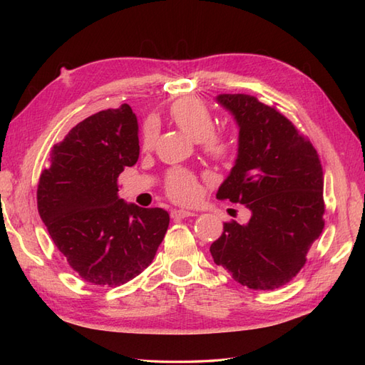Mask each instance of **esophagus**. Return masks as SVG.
I'll return each mask as SVG.
<instances>
[{"label":"esophagus","instance_id":"obj_1","mask_svg":"<svg viewBox=\"0 0 365 365\" xmlns=\"http://www.w3.org/2000/svg\"><path fill=\"white\" fill-rule=\"evenodd\" d=\"M190 216H196V213L189 212V210H173L172 212L173 219H182V217H190Z\"/></svg>","mask_w":365,"mask_h":365}]
</instances>
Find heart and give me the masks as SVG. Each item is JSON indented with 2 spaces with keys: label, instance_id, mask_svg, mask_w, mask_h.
<instances>
[{
  "label": "heart",
  "instance_id": "b5f03b06",
  "mask_svg": "<svg viewBox=\"0 0 365 365\" xmlns=\"http://www.w3.org/2000/svg\"><path fill=\"white\" fill-rule=\"evenodd\" d=\"M170 118L190 138L201 141L207 157L227 161L235 152V145L225 132L215 130V117L208 106L197 97H182L170 106ZM155 143V126L148 121L143 129L141 149L149 150ZM197 178L185 169H172L165 176V193L176 202H192L197 196Z\"/></svg>",
  "mask_w": 365,
  "mask_h": 365
}]
</instances>
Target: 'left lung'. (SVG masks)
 Masks as SVG:
<instances>
[{
  "instance_id": "1",
  "label": "left lung",
  "mask_w": 365,
  "mask_h": 365,
  "mask_svg": "<svg viewBox=\"0 0 365 365\" xmlns=\"http://www.w3.org/2000/svg\"><path fill=\"white\" fill-rule=\"evenodd\" d=\"M217 102L237 121L239 153L216 197L245 204L251 219L245 225L224 222L210 252L242 286L277 289L300 272L323 233L322 161L277 106L248 94H220Z\"/></svg>"
}]
</instances>
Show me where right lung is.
<instances>
[{
  "label": "right lung",
  "instance_id": "1",
  "mask_svg": "<svg viewBox=\"0 0 365 365\" xmlns=\"http://www.w3.org/2000/svg\"><path fill=\"white\" fill-rule=\"evenodd\" d=\"M138 125L129 105L77 123L54 145L38 182V212L54 245L81 277L120 286L145 271L169 227L163 208L120 200L118 175L138 160Z\"/></svg>",
  "mask_w": 365,
  "mask_h": 365
}]
</instances>
